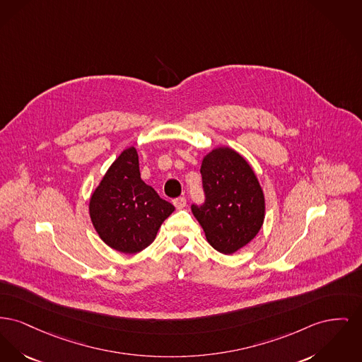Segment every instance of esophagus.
<instances>
[{"label":"esophagus","instance_id":"obj_1","mask_svg":"<svg viewBox=\"0 0 362 362\" xmlns=\"http://www.w3.org/2000/svg\"><path fill=\"white\" fill-rule=\"evenodd\" d=\"M186 204H187V199L185 197H179V198L173 199V205L176 209H183L186 206Z\"/></svg>","mask_w":362,"mask_h":362}]
</instances>
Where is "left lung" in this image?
I'll return each instance as SVG.
<instances>
[{
  "instance_id": "8db88e82",
  "label": "left lung",
  "mask_w": 362,
  "mask_h": 362,
  "mask_svg": "<svg viewBox=\"0 0 362 362\" xmlns=\"http://www.w3.org/2000/svg\"><path fill=\"white\" fill-rule=\"evenodd\" d=\"M205 202L192 214L211 246L233 255L258 234L265 213L261 186L247 161L228 148L214 149L201 165Z\"/></svg>"
}]
</instances>
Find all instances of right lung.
Instances as JSON below:
<instances>
[{
    "mask_svg": "<svg viewBox=\"0 0 362 362\" xmlns=\"http://www.w3.org/2000/svg\"><path fill=\"white\" fill-rule=\"evenodd\" d=\"M173 211L170 202L141 179L135 148L115 160L90 199L95 231L107 246L127 255L146 249Z\"/></svg>",
    "mask_w": 362,
    "mask_h": 362,
    "instance_id": "obj_1",
    "label": "right lung"
}]
</instances>
